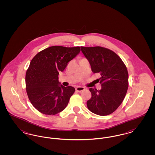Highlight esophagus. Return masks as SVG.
Wrapping results in <instances>:
<instances>
[{
	"instance_id": "1",
	"label": "esophagus",
	"mask_w": 155,
	"mask_h": 155,
	"mask_svg": "<svg viewBox=\"0 0 155 155\" xmlns=\"http://www.w3.org/2000/svg\"><path fill=\"white\" fill-rule=\"evenodd\" d=\"M84 89H85V88H84V87H80V86L77 87L75 88V90H76L77 91H78V92H81V91H84Z\"/></svg>"
}]
</instances>
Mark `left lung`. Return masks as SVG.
<instances>
[{
	"label": "left lung",
	"mask_w": 155,
	"mask_h": 155,
	"mask_svg": "<svg viewBox=\"0 0 155 155\" xmlns=\"http://www.w3.org/2000/svg\"><path fill=\"white\" fill-rule=\"evenodd\" d=\"M94 73L101 75L97 79L101 89L90 88L91 98L87 102L89 110L107 116L116 110L123 102L128 87V73L123 60L115 52L101 47L81 46Z\"/></svg>",
	"instance_id": "8db88e82"
}]
</instances>
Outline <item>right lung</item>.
<instances>
[{
  "label": "right lung",
  "instance_id": "add662e5",
  "mask_svg": "<svg viewBox=\"0 0 155 155\" xmlns=\"http://www.w3.org/2000/svg\"><path fill=\"white\" fill-rule=\"evenodd\" d=\"M80 52V46H53L38 52L31 60L25 74V88L37 110L54 115L66 107L75 88L59 85V72Z\"/></svg>",
  "mask_w": 155,
  "mask_h": 155
}]
</instances>
